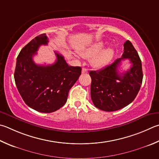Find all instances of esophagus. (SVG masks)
Segmentation results:
<instances>
[{"label":"esophagus","mask_w":159,"mask_h":159,"mask_svg":"<svg viewBox=\"0 0 159 159\" xmlns=\"http://www.w3.org/2000/svg\"><path fill=\"white\" fill-rule=\"evenodd\" d=\"M86 73H88V70L86 68L83 67L82 69V74H86Z\"/></svg>","instance_id":"34e87169"}]
</instances>
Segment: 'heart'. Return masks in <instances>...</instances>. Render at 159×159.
<instances>
[{"label":"heart","instance_id":"heart-1","mask_svg":"<svg viewBox=\"0 0 159 159\" xmlns=\"http://www.w3.org/2000/svg\"><path fill=\"white\" fill-rule=\"evenodd\" d=\"M105 44L103 42H99L91 45L90 47L80 51V55L82 56L91 58L92 65L95 68H100L106 65L111 61L114 55V51L111 48L103 49Z\"/></svg>","mask_w":159,"mask_h":159}]
</instances>
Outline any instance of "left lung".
Wrapping results in <instances>:
<instances>
[{"instance_id": "left-lung-1", "label": "left lung", "mask_w": 159, "mask_h": 159, "mask_svg": "<svg viewBox=\"0 0 159 159\" xmlns=\"http://www.w3.org/2000/svg\"><path fill=\"white\" fill-rule=\"evenodd\" d=\"M129 59L131 68L122 74L118 67L120 62ZM91 99L95 107L111 112L128 106L137 96L143 82L142 63L131 42L124 44L122 57L99 71H90Z\"/></svg>"}]
</instances>
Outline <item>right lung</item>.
Here are the masks:
<instances>
[{
	"mask_svg": "<svg viewBox=\"0 0 159 159\" xmlns=\"http://www.w3.org/2000/svg\"><path fill=\"white\" fill-rule=\"evenodd\" d=\"M46 34L34 37L16 58L14 80L24 102L35 111L49 113L67 102L70 89L81 74V67L69 66L62 55L55 52L56 61L51 65H36L33 56L41 45H47Z\"/></svg>",
	"mask_w": 159,
	"mask_h": 159,
	"instance_id": "obj_1",
	"label": "right lung"
}]
</instances>
